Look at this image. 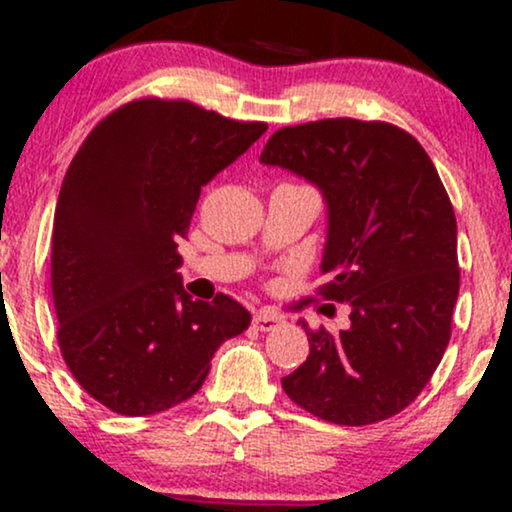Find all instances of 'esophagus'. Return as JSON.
Returning <instances> with one entry per match:
<instances>
[{
    "mask_svg": "<svg viewBox=\"0 0 512 512\" xmlns=\"http://www.w3.org/2000/svg\"><path fill=\"white\" fill-rule=\"evenodd\" d=\"M279 325H281V317L269 313V310H260V313H255V317H252V327L260 332H272Z\"/></svg>",
    "mask_w": 512,
    "mask_h": 512,
    "instance_id": "obj_1",
    "label": "esophagus"
}]
</instances>
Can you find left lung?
<instances>
[{
	"label": "left lung",
	"mask_w": 512,
	"mask_h": 512,
	"mask_svg": "<svg viewBox=\"0 0 512 512\" xmlns=\"http://www.w3.org/2000/svg\"><path fill=\"white\" fill-rule=\"evenodd\" d=\"M260 161L322 190L330 226L317 296L351 308L339 334L303 325L310 354L281 387L330 424L390 419L438 368L460 293L457 221L436 166L404 129L354 117L281 127Z\"/></svg>",
	"instance_id": "left-lung-1"
}]
</instances>
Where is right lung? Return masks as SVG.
<instances>
[{"label":"right lung","mask_w":512,"mask_h":512,"mask_svg":"<svg viewBox=\"0 0 512 512\" xmlns=\"http://www.w3.org/2000/svg\"><path fill=\"white\" fill-rule=\"evenodd\" d=\"M264 132L190 101L137 98L103 117L69 163L52 223L57 342L76 383L115 414L190 399L214 351L250 327L231 296H187L178 240L202 187Z\"/></svg>","instance_id":"obj_1"}]
</instances>
